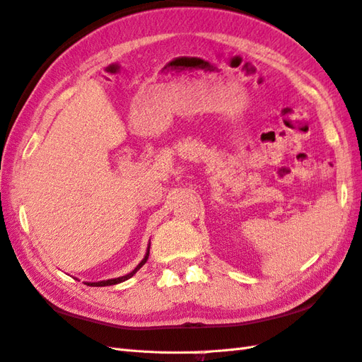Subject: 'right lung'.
<instances>
[{"mask_svg": "<svg viewBox=\"0 0 362 362\" xmlns=\"http://www.w3.org/2000/svg\"><path fill=\"white\" fill-rule=\"evenodd\" d=\"M148 256H149V245H148V250H146V255H145V257L141 259V262L134 268V270L131 272V273H128L126 276H120V277H115V279H107V281H100V282H85V284H88V285H90V287H107V285H115V284H120V282H124V281H128L129 277H132L134 274H136L140 268L146 264V260H148Z\"/></svg>", "mask_w": 362, "mask_h": 362, "instance_id": "obj_1", "label": "right lung"}]
</instances>
